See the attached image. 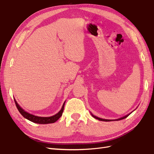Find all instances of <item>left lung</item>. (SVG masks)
<instances>
[{
	"label": "left lung",
	"instance_id": "1",
	"mask_svg": "<svg viewBox=\"0 0 154 154\" xmlns=\"http://www.w3.org/2000/svg\"><path fill=\"white\" fill-rule=\"evenodd\" d=\"M92 116L93 117H94V118H96V119H98V120H100V121H103V122H110V121H112V120H109V119H101V118H97V117H96V116H93L92 114ZM128 116H129V114H128V115H127V116H124V117H123V118H119V119H116V120L118 121V120H121V119H125V118H127Z\"/></svg>",
	"mask_w": 154,
	"mask_h": 154
}]
</instances>
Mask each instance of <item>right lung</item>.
I'll return each mask as SVG.
<instances>
[{"label":"right lung","instance_id":"add662e5","mask_svg":"<svg viewBox=\"0 0 154 154\" xmlns=\"http://www.w3.org/2000/svg\"><path fill=\"white\" fill-rule=\"evenodd\" d=\"M15 100V103L17 109L18 110V111H19V112L22 115L23 117H24L25 118L31 121V122H32L35 123H38V124L53 123L57 122V121L62 116L63 111V109H64V105H65V103H64L62 106V109L60 110V111L58 113L55 114L54 116H51V117H38V116H36L27 113V112L24 111L19 105H18V104L17 103V102L15 100Z\"/></svg>","mask_w":154,"mask_h":154}]
</instances>
